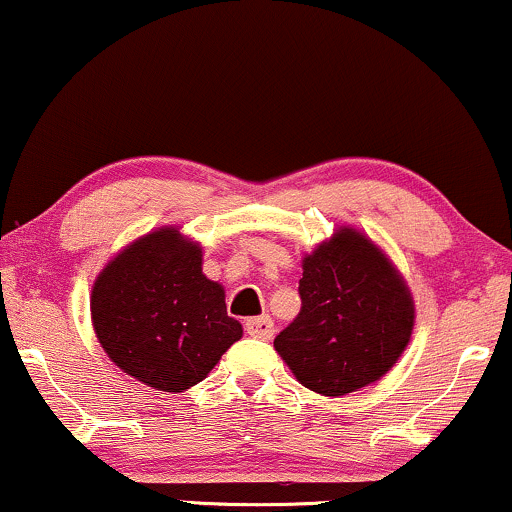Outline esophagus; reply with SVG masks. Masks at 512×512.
I'll return each mask as SVG.
<instances>
[{
	"label": "esophagus",
	"mask_w": 512,
	"mask_h": 512,
	"mask_svg": "<svg viewBox=\"0 0 512 512\" xmlns=\"http://www.w3.org/2000/svg\"><path fill=\"white\" fill-rule=\"evenodd\" d=\"M246 332L256 339H270L275 334V325L270 315H258V318L246 320Z\"/></svg>",
	"instance_id": "esophagus-1"
}]
</instances>
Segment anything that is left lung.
I'll list each match as a JSON object with an SVG mask.
<instances>
[{
    "mask_svg": "<svg viewBox=\"0 0 512 512\" xmlns=\"http://www.w3.org/2000/svg\"><path fill=\"white\" fill-rule=\"evenodd\" d=\"M301 311L275 351L306 389L344 396L377 382L410 342L415 306L394 263L353 227L304 258Z\"/></svg>",
    "mask_w": 512,
    "mask_h": 512,
    "instance_id": "obj_1",
    "label": "left lung"
}]
</instances>
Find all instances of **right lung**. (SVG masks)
Here are the masks:
<instances>
[{"label": "right lung", "mask_w": 512, "mask_h": 512, "mask_svg": "<svg viewBox=\"0 0 512 512\" xmlns=\"http://www.w3.org/2000/svg\"><path fill=\"white\" fill-rule=\"evenodd\" d=\"M90 308L106 356L159 391L194 387L242 337L225 289L201 273V246L178 227H159L106 263Z\"/></svg>", "instance_id": "obj_1"}]
</instances>
